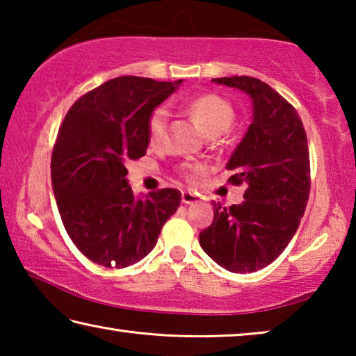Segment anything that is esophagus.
<instances>
[{"label":"esophagus","mask_w":356,"mask_h":356,"mask_svg":"<svg viewBox=\"0 0 356 356\" xmlns=\"http://www.w3.org/2000/svg\"><path fill=\"white\" fill-rule=\"evenodd\" d=\"M197 200H200V197H197L196 195H193V193H190V191H182V202H184V204L197 202Z\"/></svg>","instance_id":"esophagus-1"}]
</instances>
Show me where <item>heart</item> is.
Listing matches in <instances>:
<instances>
[{
  "instance_id": "1",
  "label": "heart",
  "mask_w": 356,
  "mask_h": 356,
  "mask_svg": "<svg viewBox=\"0 0 356 356\" xmlns=\"http://www.w3.org/2000/svg\"><path fill=\"white\" fill-rule=\"evenodd\" d=\"M182 111L188 114L197 124L201 125L202 130L206 131L209 136H218L222 131H226L231 127L236 118L234 108L227 104L225 99H221L220 95L215 94H202L197 97H193L191 100L185 102L180 105ZM168 124V111L166 108L159 106L150 113L147 119V136L149 141L152 144H156L161 141V138L165 135ZM204 170L202 165L197 163H186L182 168V176L185 179H195L197 172Z\"/></svg>"
}]
</instances>
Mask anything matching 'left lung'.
I'll return each mask as SVG.
<instances>
[{
  "label": "left lung",
  "instance_id": "1",
  "mask_svg": "<svg viewBox=\"0 0 356 356\" xmlns=\"http://www.w3.org/2000/svg\"><path fill=\"white\" fill-rule=\"evenodd\" d=\"M252 102V122L229 159L231 182L245 184V201L213 202V222L200 234L209 257L234 273L272 264L297 232L311 188L309 149L303 122L289 102L252 76L213 78Z\"/></svg>",
  "mask_w": 356,
  "mask_h": 356
}]
</instances>
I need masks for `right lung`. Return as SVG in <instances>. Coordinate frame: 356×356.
<instances>
[{
	"label": "right lung",
	"instance_id": "add662e5",
	"mask_svg": "<svg viewBox=\"0 0 356 356\" xmlns=\"http://www.w3.org/2000/svg\"><path fill=\"white\" fill-rule=\"evenodd\" d=\"M180 83L113 78L65 114L51 154L53 193L72 242L94 264L124 268L141 261L176 213L179 190L161 188L136 200L125 165L146 155L150 113Z\"/></svg>",
	"mask_w": 356,
	"mask_h": 356
}]
</instances>
